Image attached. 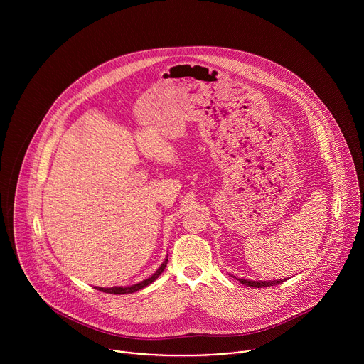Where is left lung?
I'll use <instances>...</instances> for the list:
<instances>
[{"label":"left lung","instance_id":"8db88e82","mask_svg":"<svg viewBox=\"0 0 364 364\" xmlns=\"http://www.w3.org/2000/svg\"><path fill=\"white\" fill-rule=\"evenodd\" d=\"M287 279H274V281H250V279H239L240 284L252 288H264V287H274L278 284H282Z\"/></svg>","mask_w":364,"mask_h":364}]
</instances>
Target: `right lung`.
I'll return each mask as SVG.
<instances>
[{
	"mask_svg": "<svg viewBox=\"0 0 364 364\" xmlns=\"http://www.w3.org/2000/svg\"><path fill=\"white\" fill-rule=\"evenodd\" d=\"M167 262H168V257L164 259V262L161 264V267L155 271V274H152L149 278L138 282V284H134V285H129V287H112V288H100V287H96V289L102 291V292H107V294H114V295H124V294H132V292H136L145 287H148L149 284H152L155 279H157L163 271L166 269L167 267Z\"/></svg>",
	"mask_w": 364,
	"mask_h": 364,
	"instance_id": "1",
	"label": "right lung"
}]
</instances>
